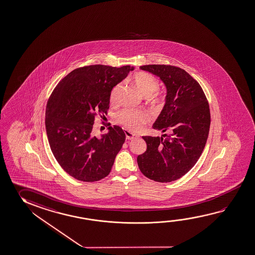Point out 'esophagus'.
<instances>
[{
  "label": "esophagus",
  "instance_id": "34e87169",
  "mask_svg": "<svg viewBox=\"0 0 255 255\" xmlns=\"http://www.w3.org/2000/svg\"><path fill=\"white\" fill-rule=\"evenodd\" d=\"M136 137H138V135L133 134V133H131L129 131H126V138H127L128 140H133V139Z\"/></svg>",
  "mask_w": 255,
  "mask_h": 255
}]
</instances>
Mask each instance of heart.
Returning <instances> with one entry per match:
<instances>
[{"instance_id": "obj_1", "label": "heart", "mask_w": 255, "mask_h": 255, "mask_svg": "<svg viewBox=\"0 0 255 255\" xmlns=\"http://www.w3.org/2000/svg\"><path fill=\"white\" fill-rule=\"evenodd\" d=\"M133 81L135 88L142 97H150L158 89V80L149 73H135L133 75ZM121 89L122 83H119L114 87L111 93V101L116 100ZM119 121L127 128L133 132H139L143 128V126L150 121V115L144 111L140 110H124L119 115Z\"/></svg>"}]
</instances>
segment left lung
<instances>
[{
    "label": "left lung",
    "instance_id": "1",
    "mask_svg": "<svg viewBox=\"0 0 255 255\" xmlns=\"http://www.w3.org/2000/svg\"><path fill=\"white\" fill-rule=\"evenodd\" d=\"M140 69L166 87V103L152 128L169 134L142 136L147 149L138 156V166L155 182H173L187 174L202 154L210 128L209 105L198 81L183 69L164 65Z\"/></svg>",
    "mask_w": 255,
    "mask_h": 255
}]
</instances>
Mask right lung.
I'll list each match as a JSON object with an SVG mask.
<instances>
[{
  "label": "right lung",
  "instance_id": "right-lung-1",
  "mask_svg": "<svg viewBox=\"0 0 255 255\" xmlns=\"http://www.w3.org/2000/svg\"><path fill=\"white\" fill-rule=\"evenodd\" d=\"M134 67L89 65L73 70L57 84L46 110V131L53 155L67 174L97 182L110 174L126 134L121 127L93 133L96 114H106L111 92Z\"/></svg>",
  "mask_w": 255,
  "mask_h": 255
}]
</instances>
